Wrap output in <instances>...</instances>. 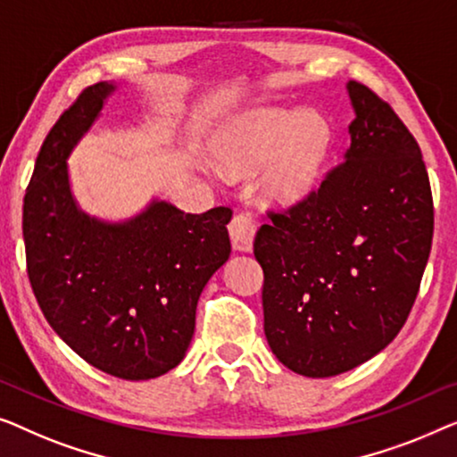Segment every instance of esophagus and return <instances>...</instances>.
<instances>
[{
  "mask_svg": "<svg viewBox=\"0 0 457 457\" xmlns=\"http://www.w3.org/2000/svg\"><path fill=\"white\" fill-rule=\"evenodd\" d=\"M229 237L236 250L240 253H250L253 250L254 234H256V221L250 213H237L229 223Z\"/></svg>",
  "mask_w": 457,
  "mask_h": 457,
  "instance_id": "obj_1",
  "label": "esophagus"
}]
</instances>
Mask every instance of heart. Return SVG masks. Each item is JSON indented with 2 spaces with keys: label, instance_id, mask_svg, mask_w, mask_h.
<instances>
[{
  "label": "heart",
  "instance_id": "heart-1",
  "mask_svg": "<svg viewBox=\"0 0 457 457\" xmlns=\"http://www.w3.org/2000/svg\"><path fill=\"white\" fill-rule=\"evenodd\" d=\"M331 128L306 109L259 107L217 134L215 163L236 178L253 176L266 163L262 201L275 209H294L317 192L331 151Z\"/></svg>",
  "mask_w": 457,
  "mask_h": 457
}]
</instances>
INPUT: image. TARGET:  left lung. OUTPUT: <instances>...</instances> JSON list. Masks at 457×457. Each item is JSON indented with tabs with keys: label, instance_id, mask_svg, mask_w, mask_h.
<instances>
[{
	"label": "left lung",
	"instance_id": "obj_1",
	"mask_svg": "<svg viewBox=\"0 0 457 457\" xmlns=\"http://www.w3.org/2000/svg\"><path fill=\"white\" fill-rule=\"evenodd\" d=\"M350 149L319 190L254 237L269 348L298 375L356 369L394 342L433 242L420 146L369 87L350 80Z\"/></svg>",
	"mask_w": 457,
	"mask_h": 457
}]
</instances>
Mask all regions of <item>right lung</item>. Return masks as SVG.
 Masks as SVG:
<instances>
[{"label": "right lung", "instance_id": "obj_1", "mask_svg": "<svg viewBox=\"0 0 457 457\" xmlns=\"http://www.w3.org/2000/svg\"><path fill=\"white\" fill-rule=\"evenodd\" d=\"M113 91V82L85 88L51 128L24 195L22 234L30 286L57 336L95 369L146 381L186 356L203 287L229 259L231 209L192 215L153 198L126 221L85 213L68 157Z\"/></svg>", "mask_w": 457, "mask_h": 457}]
</instances>
